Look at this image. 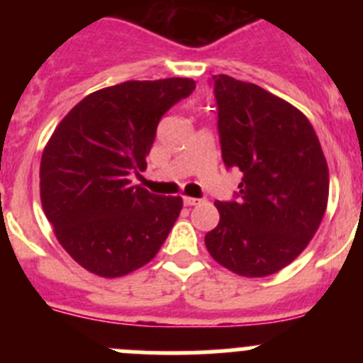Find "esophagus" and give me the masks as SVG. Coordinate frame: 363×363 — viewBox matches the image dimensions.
<instances>
[{
	"label": "esophagus",
	"mask_w": 363,
	"mask_h": 363,
	"mask_svg": "<svg viewBox=\"0 0 363 363\" xmlns=\"http://www.w3.org/2000/svg\"><path fill=\"white\" fill-rule=\"evenodd\" d=\"M184 203H185V205H189V207H192V205H198V203H200V200H198V198L184 196Z\"/></svg>",
	"instance_id": "34e87169"
}]
</instances>
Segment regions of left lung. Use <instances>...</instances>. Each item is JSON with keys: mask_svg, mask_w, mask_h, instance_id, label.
I'll return each instance as SVG.
<instances>
[{"mask_svg": "<svg viewBox=\"0 0 363 363\" xmlns=\"http://www.w3.org/2000/svg\"><path fill=\"white\" fill-rule=\"evenodd\" d=\"M221 158L243 178L234 200L216 201L220 223L205 234L218 264L262 278L289 265L320 227L329 171L313 125L255 83L213 76Z\"/></svg>", "mask_w": 363, "mask_h": 363, "instance_id": "8db88e82", "label": "left lung"}]
</instances>
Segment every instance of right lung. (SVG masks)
<instances>
[{
  "instance_id": "add662e5",
  "label": "right lung",
  "mask_w": 363,
  "mask_h": 363,
  "mask_svg": "<svg viewBox=\"0 0 363 363\" xmlns=\"http://www.w3.org/2000/svg\"><path fill=\"white\" fill-rule=\"evenodd\" d=\"M196 89L189 78L125 82L83 98L45 147L40 194L62 247L86 271L125 277L149 264L182 211L179 196L133 185L169 108Z\"/></svg>"
}]
</instances>
